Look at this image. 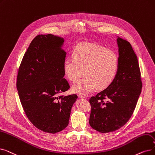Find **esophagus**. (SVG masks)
Wrapping results in <instances>:
<instances>
[{"label": "esophagus", "mask_w": 155, "mask_h": 155, "mask_svg": "<svg viewBox=\"0 0 155 155\" xmlns=\"http://www.w3.org/2000/svg\"><path fill=\"white\" fill-rule=\"evenodd\" d=\"M78 96L80 97V98H82V99H86L87 97L84 95H82V94H78Z\"/></svg>", "instance_id": "obj_1"}]
</instances>
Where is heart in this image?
<instances>
[{
  "mask_svg": "<svg viewBox=\"0 0 155 155\" xmlns=\"http://www.w3.org/2000/svg\"><path fill=\"white\" fill-rule=\"evenodd\" d=\"M73 56V58H66L64 62L65 76L75 82L84 71L85 75L73 85L71 90L74 93L87 94L96 87L105 89L115 79L119 59L114 51L94 44L82 42L74 48Z\"/></svg>",
  "mask_w": 155,
  "mask_h": 155,
  "instance_id": "1",
  "label": "heart"
}]
</instances>
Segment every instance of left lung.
I'll use <instances>...</instances> for the list:
<instances>
[{"label": "left lung", "instance_id": "left-lung-1", "mask_svg": "<svg viewBox=\"0 0 155 155\" xmlns=\"http://www.w3.org/2000/svg\"><path fill=\"white\" fill-rule=\"evenodd\" d=\"M117 42L119 66L116 77L106 89L89 99V124L101 133L115 131L129 121L143 86L137 58L132 45L119 37Z\"/></svg>", "mask_w": 155, "mask_h": 155}]
</instances>
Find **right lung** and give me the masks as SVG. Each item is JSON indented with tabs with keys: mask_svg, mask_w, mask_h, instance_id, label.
Masks as SVG:
<instances>
[{
	"mask_svg": "<svg viewBox=\"0 0 155 155\" xmlns=\"http://www.w3.org/2000/svg\"><path fill=\"white\" fill-rule=\"evenodd\" d=\"M64 42L52 34L37 35L25 52L17 76V90L26 117L37 129L51 134L68 126L78 98L76 94L59 96L70 88L64 78Z\"/></svg>",
	"mask_w": 155,
	"mask_h": 155,
	"instance_id": "add662e5",
	"label": "right lung"
}]
</instances>
